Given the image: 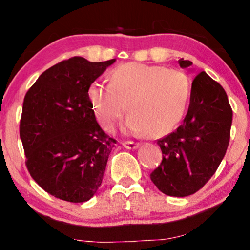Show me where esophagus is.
Returning <instances> with one entry per match:
<instances>
[{
  "instance_id": "esophagus-1",
  "label": "esophagus",
  "mask_w": 250,
  "mask_h": 250,
  "mask_svg": "<svg viewBox=\"0 0 250 250\" xmlns=\"http://www.w3.org/2000/svg\"><path fill=\"white\" fill-rule=\"evenodd\" d=\"M122 146L127 149H137L140 146V143L133 142V141H125V142H122Z\"/></svg>"
}]
</instances>
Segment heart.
Returning <instances> with one entry per match:
<instances>
[{
  "mask_svg": "<svg viewBox=\"0 0 250 250\" xmlns=\"http://www.w3.org/2000/svg\"><path fill=\"white\" fill-rule=\"evenodd\" d=\"M110 83L95 80L87 98L96 120L112 131L129 107L125 128L134 134L159 137L184 116L191 94L190 78L179 68L127 62L110 72Z\"/></svg>",
  "mask_w": 250,
  "mask_h": 250,
  "instance_id": "1",
  "label": "heart"
}]
</instances>
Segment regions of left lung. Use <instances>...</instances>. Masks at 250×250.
Wrapping results in <instances>:
<instances>
[{"instance_id": "8db88e82", "label": "left lung", "mask_w": 250, "mask_h": 250, "mask_svg": "<svg viewBox=\"0 0 250 250\" xmlns=\"http://www.w3.org/2000/svg\"><path fill=\"white\" fill-rule=\"evenodd\" d=\"M180 67L192 65L179 60ZM233 110L225 89L200 72L192 81L190 106L182 125L157 141L163 158L150 174L164 194L188 197L211 179L226 154Z\"/></svg>"}]
</instances>
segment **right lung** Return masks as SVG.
<instances>
[{"instance_id": "add662e5", "label": "right lung", "mask_w": 250, "mask_h": 250, "mask_svg": "<svg viewBox=\"0 0 250 250\" xmlns=\"http://www.w3.org/2000/svg\"><path fill=\"white\" fill-rule=\"evenodd\" d=\"M114 62L62 60L43 72L24 96L20 136L25 165L53 197L83 203L100 188L116 141L96 122L87 88Z\"/></svg>"}]
</instances>
